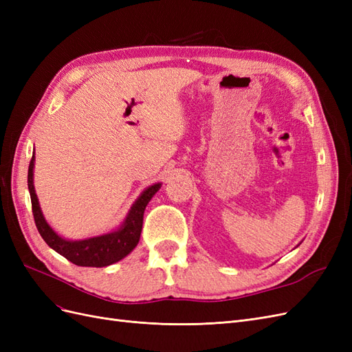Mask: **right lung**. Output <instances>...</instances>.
<instances>
[{"instance_id": "obj_1", "label": "right lung", "mask_w": 352, "mask_h": 352, "mask_svg": "<svg viewBox=\"0 0 352 352\" xmlns=\"http://www.w3.org/2000/svg\"><path fill=\"white\" fill-rule=\"evenodd\" d=\"M34 160L35 157L32 155L28 170V186L32 201V212H34L36 229L41 233L42 239L48 243V247L61 254L63 257L73 264L82 265V267H105V265L120 261L136 247L141 236L145 207L162 185L155 184L144 190V194L136 199L123 226L119 230L83 241H66L60 238L48 226V223L41 212L34 188Z\"/></svg>"}]
</instances>
